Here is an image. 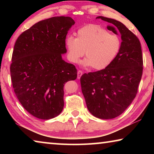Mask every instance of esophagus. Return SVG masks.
Wrapping results in <instances>:
<instances>
[{
	"label": "esophagus",
	"mask_w": 154,
	"mask_h": 154,
	"mask_svg": "<svg viewBox=\"0 0 154 154\" xmlns=\"http://www.w3.org/2000/svg\"><path fill=\"white\" fill-rule=\"evenodd\" d=\"M82 75H83V72L82 71H78V72H77V79H80Z\"/></svg>",
	"instance_id": "esophagus-1"
}]
</instances>
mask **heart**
<instances>
[{"mask_svg": "<svg viewBox=\"0 0 154 154\" xmlns=\"http://www.w3.org/2000/svg\"><path fill=\"white\" fill-rule=\"evenodd\" d=\"M77 37L66 36L64 41L68 58L77 63L79 58L86 56L81 64L85 67L103 70L108 67L118 56L121 47L119 36L109 33L104 28L96 24H89L79 28Z\"/></svg>", "mask_w": 154, "mask_h": 154, "instance_id": "heart-1", "label": "heart"}]
</instances>
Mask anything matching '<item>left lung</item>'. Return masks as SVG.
<instances>
[{"mask_svg":"<svg viewBox=\"0 0 154 154\" xmlns=\"http://www.w3.org/2000/svg\"><path fill=\"white\" fill-rule=\"evenodd\" d=\"M110 23L108 30L121 35V47L114 61L106 69L85 73L81 86L88 111L96 118H116L126 110L137 95L143 73V56L139 40L118 20L103 16Z\"/></svg>","mask_w":154,"mask_h":154,"instance_id":"obj_1","label":"left lung"}]
</instances>
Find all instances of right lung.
I'll return each mask as SVG.
<instances>
[{"mask_svg":"<svg viewBox=\"0 0 154 154\" xmlns=\"http://www.w3.org/2000/svg\"><path fill=\"white\" fill-rule=\"evenodd\" d=\"M75 21L53 17L40 21L17 38L10 67L18 100L35 118L49 119L64 107V84L76 79L77 69L62 59L64 41Z\"/></svg>","mask_w":154,"mask_h":154,"instance_id":"1","label":"right lung"}]
</instances>
